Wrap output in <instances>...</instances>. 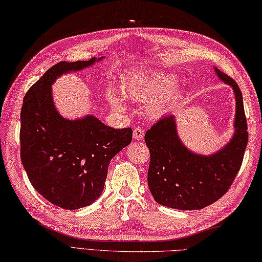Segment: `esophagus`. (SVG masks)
Listing matches in <instances>:
<instances>
[{"label":"esophagus","mask_w":262,"mask_h":262,"mask_svg":"<svg viewBox=\"0 0 262 262\" xmlns=\"http://www.w3.org/2000/svg\"><path fill=\"white\" fill-rule=\"evenodd\" d=\"M133 136H134L135 140L140 141L144 137V129L142 127H135L134 128V133H133Z\"/></svg>","instance_id":"34e87169"}]
</instances>
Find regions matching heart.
Returning a JSON list of instances; mask_svg holds the SVG:
<instances>
[{
  "label": "heart",
  "mask_w": 262,
  "mask_h": 262,
  "mask_svg": "<svg viewBox=\"0 0 262 262\" xmlns=\"http://www.w3.org/2000/svg\"><path fill=\"white\" fill-rule=\"evenodd\" d=\"M178 76L165 72H145L125 83V92L129 98L145 102L149 115L161 116L179 102L181 92L176 88ZM108 100L115 109L124 105V97L117 90L108 92Z\"/></svg>",
  "instance_id": "heart-1"
}]
</instances>
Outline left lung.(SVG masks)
<instances>
[{
	"label": "left lung",
	"instance_id": "8db88e82",
	"mask_svg": "<svg viewBox=\"0 0 262 262\" xmlns=\"http://www.w3.org/2000/svg\"><path fill=\"white\" fill-rule=\"evenodd\" d=\"M235 93V134L209 157L191 153L177 135L173 116H165L145 133L151 161L147 183L157 203L176 209H202L229 190L241 168L248 144V125L240 88L231 76L215 70Z\"/></svg>",
	"mask_w": 262,
	"mask_h": 262
}]
</instances>
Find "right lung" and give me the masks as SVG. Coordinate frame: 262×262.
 Returning <instances> with one entry per match:
<instances>
[{
  "label": "right lung",
  "mask_w": 262,
  "mask_h": 262,
  "mask_svg": "<svg viewBox=\"0 0 262 262\" xmlns=\"http://www.w3.org/2000/svg\"><path fill=\"white\" fill-rule=\"evenodd\" d=\"M96 58L53 65L29 90L21 108L20 157L32 187L63 209L92 204L101 194L110 160L130 144V127L115 129L93 116L66 120L55 109L52 83Z\"/></svg>",
  "instance_id": "add662e5"
}]
</instances>
